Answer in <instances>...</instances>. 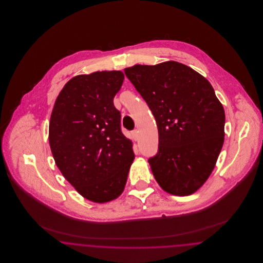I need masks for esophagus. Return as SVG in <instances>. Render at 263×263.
<instances>
[{
    "label": "esophagus",
    "mask_w": 263,
    "mask_h": 263,
    "mask_svg": "<svg viewBox=\"0 0 263 263\" xmlns=\"http://www.w3.org/2000/svg\"><path fill=\"white\" fill-rule=\"evenodd\" d=\"M132 137L133 139L135 140V141H137L138 138H139V132H138V130H134V131H132Z\"/></svg>",
    "instance_id": "1"
}]
</instances>
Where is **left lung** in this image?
<instances>
[{
	"instance_id": "obj_1",
	"label": "left lung",
	"mask_w": 263,
	"mask_h": 263,
	"mask_svg": "<svg viewBox=\"0 0 263 263\" xmlns=\"http://www.w3.org/2000/svg\"><path fill=\"white\" fill-rule=\"evenodd\" d=\"M125 75L146 100L159 131L149 159L159 185L170 194L196 192L212 174L225 139V111L206 78L184 64L134 65Z\"/></svg>"
}]
</instances>
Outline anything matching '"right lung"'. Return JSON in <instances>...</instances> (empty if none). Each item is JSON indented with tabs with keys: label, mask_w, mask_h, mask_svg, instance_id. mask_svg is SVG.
<instances>
[{
	"label": "right lung",
	"mask_w": 263,
	"mask_h": 263,
	"mask_svg": "<svg viewBox=\"0 0 263 263\" xmlns=\"http://www.w3.org/2000/svg\"><path fill=\"white\" fill-rule=\"evenodd\" d=\"M123 81L121 71L76 76L64 86L51 113L55 163L83 197L96 203L121 195L135 158L113 104Z\"/></svg>",
	"instance_id": "right-lung-1"
}]
</instances>
